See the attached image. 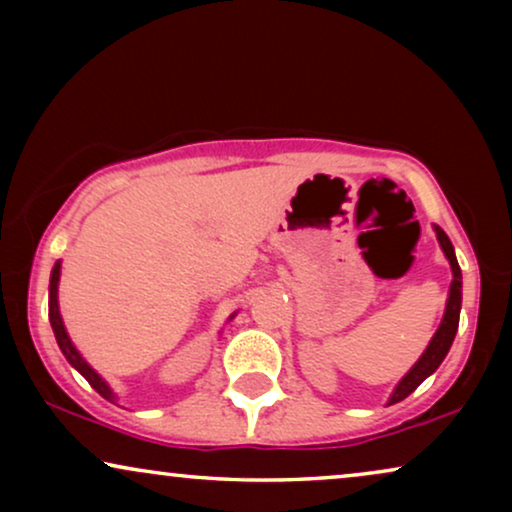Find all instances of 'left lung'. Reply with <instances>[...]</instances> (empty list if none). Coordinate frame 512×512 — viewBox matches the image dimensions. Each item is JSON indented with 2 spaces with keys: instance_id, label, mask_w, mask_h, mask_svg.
Segmentation results:
<instances>
[{
  "instance_id": "1",
  "label": "left lung",
  "mask_w": 512,
  "mask_h": 512,
  "mask_svg": "<svg viewBox=\"0 0 512 512\" xmlns=\"http://www.w3.org/2000/svg\"><path fill=\"white\" fill-rule=\"evenodd\" d=\"M436 230V237H438V244L440 249H443V254L447 261H450V268H452V284H450V296H447V305H445V314H443V321H440L438 331L433 333V338L429 342V347L424 349V354L419 356L415 366H412L408 373L401 377V382L396 384V389L391 391L389 396V403L387 405H394L398 401H403V398H408L412 391H415L419 384H422L426 377L433 375L438 370L440 363L450 352L452 342H454V335H457V328H459V312H461V268L457 263V256H454V247L450 242V237L445 235V230L440 226H433Z\"/></svg>"
}]
</instances>
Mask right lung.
Listing matches in <instances>:
<instances>
[{
  "label": "right lung",
  "instance_id": "right-lung-1",
  "mask_svg": "<svg viewBox=\"0 0 512 512\" xmlns=\"http://www.w3.org/2000/svg\"><path fill=\"white\" fill-rule=\"evenodd\" d=\"M60 268H62V261H58V263L53 265L51 284H48V319H51V328H53V333H55V340H58V347H60V352L65 354V359L72 363V368H76L83 377H86L90 387H93L102 398H107L109 403H116V394H114V391H111L107 380H104V377L97 373V370L90 366L86 359H83L79 349L74 347L72 338H69V333H67V328H65V321H62V314H60V303H58ZM233 317H235V314H230V319H233Z\"/></svg>",
  "mask_w": 512,
  "mask_h": 512
}]
</instances>
